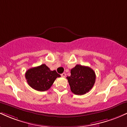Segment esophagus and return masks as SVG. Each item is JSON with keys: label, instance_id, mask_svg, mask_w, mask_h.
I'll return each mask as SVG.
<instances>
[{"label": "esophagus", "instance_id": "1", "mask_svg": "<svg viewBox=\"0 0 127 127\" xmlns=\"http://www.w3.org/2000/svg\"><path fill=\"white\" fill-rule=\"evenodd\" d=\"M61 76H62V77H65L66 76V74H65V72H64V73L61 74Z\"/></svg>", "mask_w": 127, "mask_h": 127}]
</instances>
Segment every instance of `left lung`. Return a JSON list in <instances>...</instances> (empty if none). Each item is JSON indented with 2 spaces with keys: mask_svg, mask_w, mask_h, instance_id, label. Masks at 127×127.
<instances>
[{
  "mask_svg": "<svg viewBox=\"0 0 127 127\" xmlns=\"http://www.w3.org/2000/svg\"><path fill=\"white\" fill-rule=\"evenodd\" d=\"M71 92L75 95H84L94 85L96 75L94 71L89 66L75 65L71 69V75L67 77Z\"/></svg>",
  "mask_w": 127,
  "mask_h": 127,
  "instance_id": "1",
  "label": "left lung"
}]
</instances>
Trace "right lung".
Here are the masks:
<instances>
[{"instance_id": "add662e5", "label": "right lung", "mask_w": 127, "mask_h": 127, "mask_svg": "<svg viewBox=\"0 0 127 127\" xmlns=\"http://www.w3.org/2000/svg\"><path fill=\"white\" fill-rule=\"evenodd\" d=\"M61 75L56 70L51 71L45 64L30 68L25 74L27 82L31 88L38 91H47L57 77Z\"/></svg>"}]
</instances>
